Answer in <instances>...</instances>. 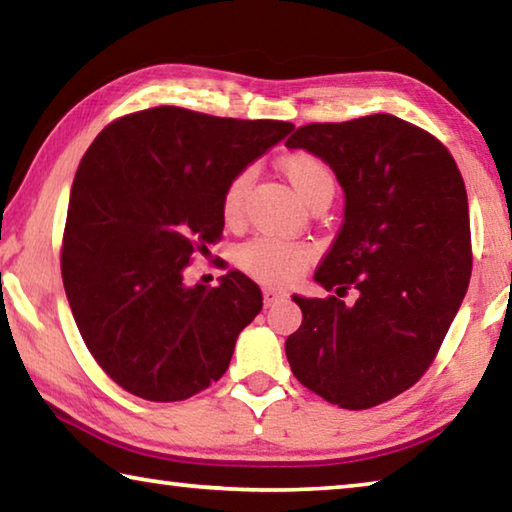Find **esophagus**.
<instances>
[{
  "instance_id": "obj_1",
  "label": "esophagus",
  "mask_w": 512,
  "mask_h": 512,
  "mask_svg": "<svg viewBox=\"0 0 512 512\" xmlns=\"http://www.w3.org/2000/svg\"><path fill=\"white\" fill-rule=\"evenodd\" d=\"M262 296H264V305L271 307V305H275V302H280V300L287 298V293L277 291L273 287H266V289H262Z\"/></svg>"
}]
</instances>
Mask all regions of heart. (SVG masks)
I'll return each mask as SVG.
<instances>
[{"label":"heart","instance_id":"b5f03b06","mask_svg":"<svg viewBox=\"0 0 512 512\" xmlns=\"http://www.w3.org/2000/svg\"><path fill=\"white\" fill-rule=\"evenodd\" d=\"M277 167L309 205L323 201V198H332L336 176L318 153L307 149L287 151L277 158ZM250 180H253L250 171L244 169L235 173L223 189L221 216L228 225L237 223L244 216ZM311 259H314L311 246L302 244V241L277 237H255L237 250V264L241 271L264 284H287L296 280Z\"/></svg>","mask_w":512,"mask_h":512}]
</instances>
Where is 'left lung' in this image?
Instances as JSON below:
<instances>
[{"label":"left lung","instance_id":"left-lung-1","mask_svg":"<svg viewBox=\"0 0 512 512\" xmlns=\"http://www.w3.org/2000/svg\"><path fill=\"white\" fill-rule=\"evenodd\" d=\"M289 149L318 153L345 192V221L320 262L327 291L300 298L284 350L302 386L341 409L393 400L436 359L472 275L467 192L447 146L395 115L296 128Z\"/></svg>","mask_w":512,"mask_h":512}]
</instances>
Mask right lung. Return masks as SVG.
<instances>
[{
    "instance_id": "obj_1",
    "label": "right lung",
    "mask_w": 512,
    "mask_h": 512,
    "mask_svg": "<svg viewBox=\"0 0 512 512\" xmlns=\"http://www.w3.org/2000/svg\"><path fill=\"white\" fill-rule=\"evenodd\" d=\"M293 124L158 106L103 128L74 176L60 273L101 370L149 402H180L228 370L262 291L230 271L185 287L196 253L223 235L221 194Z\"/></svg>"
}]
</instances>
